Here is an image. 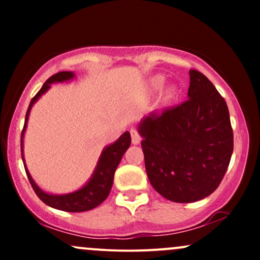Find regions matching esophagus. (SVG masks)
Returning a JSON list of instances; mask_svg holds the SVG:
<instances>
[{
	"mask_svg": "<svg viewBox=\"0 0 260 260\" xmlns=\"http://www.w3.org/2000/svg\"><path fill=\"white\" fill-rule=\"evenodd\" d=\"M131 134H132V143L134 145H138L140 143V140H142V138H140L139 133L137 132V129H131Z\"/></svg>",
	"mask_w": 260,
	"mask_h": 260,
	"instance_id": "1",
	"label": "esophagus"
}]
</instances>
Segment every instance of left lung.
I'll return each mask as SVG.
<instances>
[{
    "label": "left lung",
    "instance_id": "1",
    "mask_svg": "<svg viewBox=\"0 0 260 260\" xmlns=\"http://www.w3.org/2000/svg\"><path fill=\"white\" fill-rule=\"evenodd\" d=\"M138 133L151 186L176 203L210 196L225 176L234 151L226 101L196 70L189 71L188 99L143 117Z\"/></svg>",
    "mask_w": 260,
    "mask_h": 260
}]
</instances>
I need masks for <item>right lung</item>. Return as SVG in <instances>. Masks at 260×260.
<instances>
[{
  "mask_svg": "<svg viewBox=\"0 0 260 260\" xmlns=\"http://www.w3.org/2000/svg\"><path fill=\"white\" fill-rule=\"evenodd\" d=\"M74 77L76 76H74L73 72H59L53 74L52 77H50V78L44 83V85L41 86L40 90L38 91V94L32 98L30 101V105H29L28 111H26L25 115L24 128H23L22 137H20V149H22V159L23 164H24L26 176H28L32 189L35 190V193H37L39 198H40L45 204L49 205V207L58 209V210L70 211V213H82V211H88L96 208L98 205H100L101 203L107 198V196L110 194L116 169H117L122 156H123L126 150L131 145L129 132H124L120 138L116 140V142H113L112 144L104 148V150L101 151L99 160H98L96 168H95L91 177L89 178V181L86 182L84 186L79 188L78 190L66 193V194H51V193H47L41 189V188L35 183V181L32 180L31 175L29 174V170L25 165L24 155H23V138H24L26 124H28L29 115H30L32 105L40 99L41 95H44L45 92L51 88V84H53V83L68 82V80L73 79Z\"/></svg>",
  "mask_w": 260,
  "mask_h": 260,
  "instance_id": "obj_1",
  "label": "right lung"
}]
</instances>
